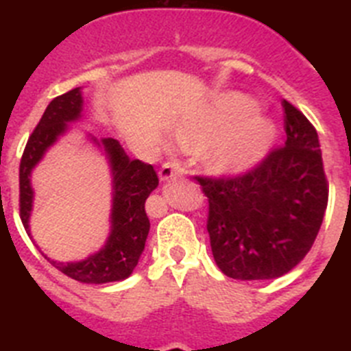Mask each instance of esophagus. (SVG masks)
I'll return each mask as SVG.
<instances>
[{"label": "esophagus", "instance_id": "obj_1", "mask_svg": "<svg viewBox=\"0 0 351 351\" xmlns=\"http://www.w3.org/2000/svg\"><path fill=\"white\" fill-rule=\"evenodd\" d=\"M180 175H184V169L180 167L178 162L164 164V166L160 167V171H158V176H160V180H162V182H166V180H171V178H175V176H180Z\"/></svg>", "mask_w": 351, "mask_h": 351}]
</instances>
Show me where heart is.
I'll return each instance as SVG.
<instances>
[{
	"label": "heart",
	"mask_w": 351,
	"mask_h": 351,
	"mask_svg": "<svg viewBox=\"0 0 351 351\" xmlns=\"http://www.w3.org/2000/svg\"><path fill=\"white\" fill-rule=\"evenodd\" d=\"M213 127L222 136L213 160L226 171H247L258 166L279 136L276 121L256 114V104L239 93L219 100L213 111Z\"/></svg>",
	"instance_id": "1"
}]
</instances>
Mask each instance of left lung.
Segmentation results:
<instances>
[{
  "mask_svg": "<svg viewBox=\"0 0 351 351\" xmlns=\"http://www.w3.org/2000/svg\"><path fill=\"white\" fill-rule=\"evenodd\" d=\"M286 141L234 176H194L208 197L213 260L242 281L276 279L297 267L316 240L328 203L318 134L282 100Z\"/></svg>",
  "mask_w": 351,
  "mask_h": 351,
  "instance_id": "obj_1",
  "label": "left lung"
}]
</instances>
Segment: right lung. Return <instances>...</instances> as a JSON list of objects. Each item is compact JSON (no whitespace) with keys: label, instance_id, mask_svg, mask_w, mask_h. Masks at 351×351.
<instances>
[{"label":"right lung","instance_id":"add662e5","mask_svg":"<svg viewBox=\"0 0 351 351\" xmlns=\"http://www.w3.org/2000/svg\"><path fill=\"white\" fill-rule=\"evenodd\" d=\"M83 97L81 88L66 91L51 100L42 114L40 121L29 136L19 166V210L24 230L29 234V213L33 206V189L29 175L33 167L53 146L56 139L66 132L70 121L81 118ZM111 164L112 173V210L111 234L99 252L77 263H56L54 267L65 276L79 282L104 285L121 281L132 274L145 249L146 237L150 231V221L145 212V201L158 185V176L152 164H145L138 158H129L120 143L112 138L100 141Z\"/></svg>","mask_w":351,"mask_h":351}]
</instances>
